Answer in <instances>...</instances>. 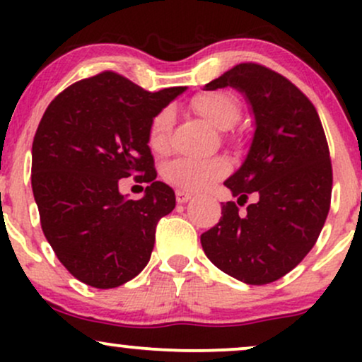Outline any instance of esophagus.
Masks as SVG:
<instances>
[{
	"label": "esophagus",
	"instance_id": "obj_1",
	"mask_svg": "<svg viewBox=\"0 0 362 362\" xmlns=\"http://www.w3.org/2000/svg\"><path fill=\"white\" fill-rule=\"evenodd\" d=\"M175 197H177L178 204H184V202H187L190 197H192V194L185 192V190H182V189H178L177 192H175Z\"/></svg>",
	"mask_w": 362,
	"mask_h": 362
}]
</instances>
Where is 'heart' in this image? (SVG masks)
I'll list each match as a JSON object with an SVG mask.
<instances>
[{
  "label": "heart",
  "instance_id": "heart-1",
  "mask_svg": "<svg viewBox=\"0 0 362 362\" xmlns=\"http://www.w3.org/2000/svg\"><path fill=\"white\" fill-rule=\"evenodd\" d=\"M190 107L201 117L209 120L213 126L219 129H231L238 122L240 114H242L238 100L226 91H206V93L195 95L190 100ZM172 129V109H161L149 122L148 144L158 155L168 153ZM228 168L230 167L221 158H207V160L178 158L165 165L163 178L178 189L199 192L226 175Z\"/></svg>",
  "mask_w": 362,
  "mask_h": 362
}]
</instances>
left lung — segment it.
Returning a JSON list of instances; mask_svg holds the SVG:
<instances>
[{"label": "left lung", "mask_w": 362, "mask_h": 362, "mask_svg": "<svg viewBox=\"0 0 362 362\" xmlns=\"http://www.w3.org/2000/svg\"><path fill=\"white\" fill-rule=\"evenodd\" d=\"M233 86L255 115L250 151L224 185L238 197L221 207L216 226L201 235L218 269L262 286L293 271L317 243L332 199L330 151L318 112L294 83L257 62H242L206 90ZM257 202L239 214L247 195Z\"/></svg>", "instance_id": "8db88e82"}]
</instances>
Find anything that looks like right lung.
I'll use <instances>...</instances> for the list:
<instances>
[{"mask_svg": "<svg viewBox=\"0 0 362 362\" xmlns=\"http://www.w3.org/2000/svg\"><path fill=\"white\" fill-rule=\"evenodd\" d=\"M184 90L151 93L102 71L62 90L40 119L32 144L40 226L61 264L91 288H117L138 276L158 221L175 207L172 187L155 180L148 127ZM127 176L148 184L139 202L118 192Z\"/></svg>", "mask_w": 362, "mask_h": 362, "instance_id": "right-lung-1", "label": "right lung"}]
</instances>
